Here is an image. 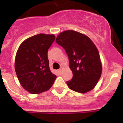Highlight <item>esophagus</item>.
<instances>
[{"label":"esophagus","mask_w":123,"mask_h":123,"mask_svg":"<svg viewBox=\"0 0 123 123\" xmlns=\"http://www.w3.org/2000/svg\"><path fill=\"white\" fill-rule=\"evenodd\" d=\"M58 71H59V73L60 74H61L62 71V68H61V69H59Z\"/></svg>","instance_id":"esophagus-1"}]
</instances>
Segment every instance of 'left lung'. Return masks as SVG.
<instances>
[{
	"instance_id": "left-lung-1",
	"label": "left lung",
	"mask_w": 123,
	"mask_h": 123,
	"mask_svg": "<svg viewBox=\"0 0 123 123\" xmlns=\"http://www.w3.org/2000/svg\"><path fill=\"white\" fill-rule=\"evenodd\" d=\"M55 42L63 47L69 57L73 79L67 81L71 90L86 93L96 86L102 73L99 54L87 36L74 31L60 33Z\"/></svg>"
}]
</instances>
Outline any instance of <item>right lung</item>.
Returning <instances> with one entry per match:
<instances>
[{
  "instance_id": "obj_1",
  "label": "right lung",
  "mask_w": 123,
  "mask_h": 123,
  "mask_svg": "<svg viewBox=\"0 0 123 123\" xmlns=\"http://www.w3.org/2000/svg\"><path fill=\"white\" fill-rule=\"evenodd\" d=\"M55 39L54 34H39L25 40L15 55V71L24 89L39 94L52 87L56 79L49 68L47 51Z\"/></svg>"
}]
</instances>
